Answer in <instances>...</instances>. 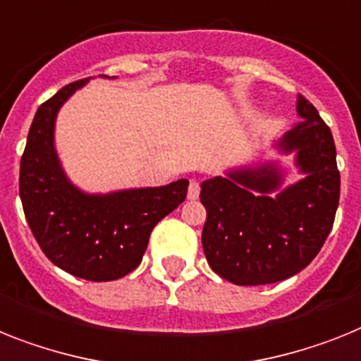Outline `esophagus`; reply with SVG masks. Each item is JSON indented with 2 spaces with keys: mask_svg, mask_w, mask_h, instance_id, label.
<instances>
[{
  "mask_svg": "<svg viewBox=\"0 0 361 361\" xmlns=\"http://www.w3.org/2000/svg\"><path fill=\"white\" fill-rule=\"evenodd\" d=\"M198 196H200V183L192 180L189 183V200H196Z\"/></svg>",
  "mask_w": 361,
  "mask_h": 361,
  "instance_id": "1",
  "label": "esophagus"
}]
</instances>
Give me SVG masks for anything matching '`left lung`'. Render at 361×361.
Segmentation results:
<instances>
[{"mask_svg": "<svg viewBox=\"0 0 361 361\" xmlns=\"http://www.w3.org/2000/svg\"><path fill=\"white\" fill-rule=\"evenodd\" d=\"M301 123L275 147L295 154L305 178L281 187L275 163L240 166L202 183L207 209L202 246L214 274L238 286H259L299 274L319 253L340 204V171L332 132L317 110L298 97Z\"/></svg>", "mask_w": 361, "mask_h": 361, "instance_id": "1", "label": "left lung"}]
</instances>
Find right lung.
I'll list each match as a JSON object with an SVG mask.
<instances>
[{
  "mask_svg": "<svg viewBox=\"0 0 361 361\" xmlns=\"http://www.w3.org/2000/svg\"><path fill=\"white\" fill-rule=\"evenodd\" d=\"M87 80L68 84L36 111L20 163V198L45 257L75 277L104 283L137 268L150 233L185 200L189 181L108 195L73 185L56 156L54 121Z\"/></svg>",
  "mask_w": 361,
  "mask_h": 361,
  "instance_id": "1",
  "label": "right lung"
}]
</instances>
